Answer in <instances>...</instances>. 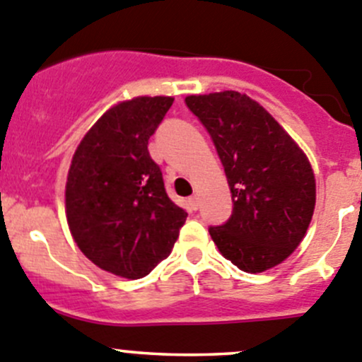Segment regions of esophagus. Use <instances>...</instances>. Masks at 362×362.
<instances>
[{"mask_svg":"<svg viewBox=\"0 0 362 362\" xmlns=\"http://www.w3.org/2000/svg\"><path fill=\"white\" fill-rule=\"evenodd\" d=\"M189 209L191 210H198L199 209V199L198 196H192V198H189Z\"/></svg>","mask_w":362,"mask_h":362,"instance_id":"obj_1","label":"esophagus"}]
</instances>
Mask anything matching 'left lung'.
Returning a JSON list of instances; mask_svg holds the SVG:
<instances>
[{
	"mask_svg": "<svg viewBox=\"0 0 362 362\" xmlns=\"http://www.w3.org/2000/svg\"><path fill=\"white\" fill-rule=\"evenodd\" d=\"M185 104L216 145L233 212L210 237L244 272H263L288 258L311 223L317 199L306 153L256 100L226 90L189 95Z\"/></svg>",
	"mask_w": 362,
	"mask_h": 362,
	"instance_id": "1",
	"label": "left lung"
}]
</instances>
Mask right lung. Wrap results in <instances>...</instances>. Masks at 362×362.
<instances>
[{"mask_svg": "<svg viewBox=\"0 0 362 362\" xmlns=\"http://www.w3.org/2000/svg\"><path fill=\"white\" fill-rule=\"evenodd\" d=\"M171 97L117 104L86 132L65 185L70 233L88 259L111 274L139 279L168 258L187 212L166 194L148 139Z\"/></svg>", "mask_w": 362, "mask_h": 362, "instance_id": "obj_1", "label": "right lung"}]
</instances>
